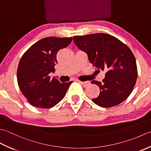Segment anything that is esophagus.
<instances>
[{"label": "esophagus", "mask_w": 151, "mask_h": 151, "mask_svg": "<svg viewBox=\"0 0 151 151\" xmlns=\"http://www.w3.org/2000/svg\"><path fill=\"white\" fill-rule=\"evenodd\" d=\"M80 84H81L82 85H83L84 87H86V86H88L90 85V82L89 81H78Z\"/></svg>", "instance_id": "esophagus-1"}]
</instances>
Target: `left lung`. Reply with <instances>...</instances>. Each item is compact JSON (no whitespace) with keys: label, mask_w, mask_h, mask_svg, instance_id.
<instances>
[{"label":"left lung","mask_w":151,"mask_h":151,"mask_svg":"<svg viewBox=\"0 0 151 151\" xmlns=\"http://www.w3.org/2000/svg\"><path fill=\"white\" fill-rule=\"evenodd\" d=\"M73 39L77 47L87 53L90 63L106 72L102 82H91L100 91L99 96L92 99L93 102L111 107L127 99L137 78L136 58L130 49L115 37L104 33L76 36Z\"/></svg>","instance_id":"1"}]
</instances>
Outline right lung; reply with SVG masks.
I'll return each instance as SVG.
<instances>
[{
  "label": "right lung",
  "mask_w": 151,
  "mask_h": 151,
  "mask_svg": "<svg viewBox=\"0 0 151 151\" xmlns=\"http://www.w3.org/2000/svg\"><path fill=\"white\" fill-rule=\"evenodd\" d=\"M72 38L47 37L33 44L21 58L17 79L21 91L32 106L48 109L62 100L72 81L60 83L49 74L55 71L56 55Z\"/></svg>",
  "instance_id": "right-lung-1"
}]
</instances>
